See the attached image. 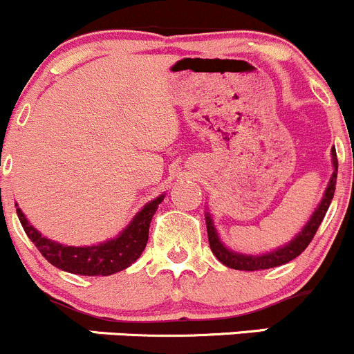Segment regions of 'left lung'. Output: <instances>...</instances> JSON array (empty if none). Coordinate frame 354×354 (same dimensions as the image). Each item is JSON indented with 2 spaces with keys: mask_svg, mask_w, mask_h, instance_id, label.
<instances>
[{
  "mask_svg": "<svg viewBox=\"0 0 354 354\" xmlns=\"http://www.w3.org/2000/svg\"><path fill=\"white\" fill-rule=\"evenodd\" d=\"M332 162H334V170L332 174L330 182H328L327 189H325V194L322 203L318 205V208L315 209V213L311 215L310 222L304 225V229L291 241L289 244H286L284 248H279L277 251H272V253L260 254V257H250V254H241L229 251L222 243H220L218 236H216V230L213 227L212 218L209 215H206V230H208V241L209 248H212V253L218 258V261H222L225 267L234 268V270H265V268H274L281 267V265L288 263V261L295 260L296 257H299L304 250L308 248V244L311 243V239L317 234L318 227H320L322 220H324L325 213H327L328 206H330L332 198H334L335 191V180H337V155H335V149H332Z\"/></svg>",
  "mask_w": 354,
  "mask_h": 354,
  "instance_id": "left-lung-1",
  "label": "left lung"
}]
</instances>
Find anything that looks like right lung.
I'll use <instances>...</instances> for the list:
<instances>
[{"label":"right lung","instance_id":"obj_1","mask_svg":"<svg viewBox=\"0 0 354 354\" xmlns=\"http://www.w3.org/2000/svg\"><path fill=\"white\" fill-rule=\"evenodd\" d=\"M162 201L163 196H160L155 201L148 203L129 223L127 229L115 239L97 244V246L84 248L63 246V244L46 239L27 222L20 208H17V215H19L27 237L36 244L39 253L51 265H55L59 270L70 272V274L91 275V277L96 275L97 277V275L117 274V272L131 267L141 257L146 243H148L149 223Z\"/></svg>","mask_w":354,"mask_h":354}]
</instances>
